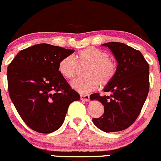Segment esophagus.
<instances>
[{"label": "esophagus", "mask_w": 161, "mask_h": 161, "mask_svg": "<svg viewBox=\"0 0 161 161\" xmlns=\"http://www.w3.org/2000/svg\"><path fill=\"white\" fill-rule=\"evenodd\" d=\"M80 97H81V100H82V101H90V96H89L88 94H82Z\"/></svg>", "instance_id": "34e87169"}]
</instances>
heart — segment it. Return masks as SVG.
<instances>
[{"label": "heart", "mask_w": 161, "mask_h": 161, "mask_svg": "<svg viewBox=\"0 0 161 161\" xmlns=\"http://www.w3.org/2000/svg\"><path fill=\"white\" fill-rule=\"evenodd\" d=\"M79 64L87 66L85 70L84 79H79L71 82V86L79 93H88L101 86L108 84L116 73V65L109 58L106 52L95 48H87L79 51L75 59L68 56L60 61L58 71L64 78L72 79L79 71Z\"/></svg>", "instance_id": "obj_1"}]
</instances>
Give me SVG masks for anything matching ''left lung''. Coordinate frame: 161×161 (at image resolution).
<instances>
[{"label": "left lung", "instance_id": "1", "mask_svg": "<svg viewBox=\"0 0 161 161\" xmlns=\"http://www.w3.org/2000/svg\"><path fill=\"white\" fill-rule=\"evenodd\" d=\"M115 57L118 65L113 79L103 89L110 96L90 95L99 101L104 112L93 123L104 132L121 131L135 122L143 107L149 89V66L141 52L120 42L102 44Z\"/></svg>", "mask_w": 161, "mask_h": 161}]
</instances>
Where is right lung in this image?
Segmentation results:
<instances>
[{
  "mask_svg": "<svg viewBox=\"0 0 161 161\" xmlns=\"http://www.w3.org/2000/svg\"><path fill=\"white\" fill-rule=\"evenodd\" d=\"M75 52L49 44H37L20 51L8 67V93L25 124L49 134L64 121L70 104L80 100L60 74V60Z\"/></svg>",
  "mask_w": 161,
  "mask_h": 161,
  "instance_id": "1",
  "label": "right lung"
}]
</instances>
